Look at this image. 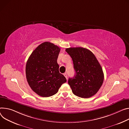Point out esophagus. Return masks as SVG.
I'll return each instance as SVG.
<instances>
[{"instance_id": "obj_1", "label": "esophagus", "mask_w": 129, "mask_h": 129, "mask_svg": "<svg viewBox=\"0 0 129 129\" xmlns=\"http://www.w3.org/2000/svg\"><path fill=\"white\" fill-rule=\"evenodd\" d=\"M64 76H65V77L66 78V79L67 80V74L66 73H64Z\"/></svg>"}]
</instances>
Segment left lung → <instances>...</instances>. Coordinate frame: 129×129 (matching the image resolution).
<instances>
[{"mask_svg": "<svg viewBox=\"0 0 129 129\" xmlns=\"http://www.w3.org/2000/svg\"><path fill=\"white\" fill-rule=\"evenodd\" d=\"M66 51L72 57L76 74L68 83L76 96L88 98L95 95L102 85L104 74L93 53L83 47H71Z\"/></svg>", "mask_w": 129, "mask_h": 129, "instance_id": "1", "label": "left lung"}]
</instances>
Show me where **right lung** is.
<instances>
[{"label": "right lung", "mask_w": 129, "mask_h": 129, "mask_svg": "<svg viewBox=\"0 0 129 129\" xmlns=\"http://www.w3.org/2000/svg\"><path fill=\"white\" fill-rule=\"evenodd\" d=\"M61 49L48 42L38 46L30 55L26 66L27 82L39 96L54 95L66 79L60 73L57 59Z\"/></svg>", "instance_id": "add662e5"}]
</instances>
